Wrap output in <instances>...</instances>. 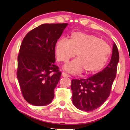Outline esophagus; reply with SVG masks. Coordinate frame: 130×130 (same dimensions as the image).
<instances>
[{"label":"esophagus","mask_w":130,"mask_h":130,"mask_svg":"<svg viewBox=\"0 0 130 130\" xmlns=\"http://www.w3.org/2000/svg\"><path fill=\"white\" fill-rule=\"evenodd\" d=\"M62 77H70V76L69 75V74L65 73V72H62Z\"/></svg>","instance_id":"1"}]
</instances>
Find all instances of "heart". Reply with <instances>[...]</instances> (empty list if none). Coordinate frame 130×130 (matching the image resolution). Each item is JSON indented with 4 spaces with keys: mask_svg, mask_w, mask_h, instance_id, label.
Returning <instances> with one entry per match:
<instances>
[{
    "mask_svg": "<svg viewBox=\"0 0 130 130\" xmlns=\"http://www.w3.org/2000/svg\"><path fill=\"white\" fill-rule=\"evenodd\" d=\"M57 60L67 62L76 55L77 59L66 64L63 68L70 73L83 70L87 74L99 71L108 59L111 48L100 38L93 34L74 32L69 40L59 39L55 47Z\"/></svg>",
    "mask_w": 130,
    "mask_h": 130,
    "instance_id": "b5f03b06",
    "label": "heart"
}]
</instances>
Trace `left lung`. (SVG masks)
Listing matches in <instances>:
<instances>
[{"instance_id":"8db88e82","label":"left lung","mask_w":130,"mask_h":130,"mask_svg":"<svg viewBox=\"0 0 130 130\" xmlns=\"http://www.w3.org/2000/svg\"><path fill=\"white\" fill-rule=\"evenodd\" d=\"M119 60V54L114 43L111 60L104 69L89 78L72 80V102L77 108L92 111L106 101L116 77Z\"/></svg>"}]
</instances>
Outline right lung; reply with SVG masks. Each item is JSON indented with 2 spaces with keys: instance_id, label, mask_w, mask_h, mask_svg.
Wrapping results in <instances>:
<instances>
[{
  "instance_id": "right-lung-1",
  "label": "right lung",
  "mask_w": 130,
  "mask_h": 130,
  "mask_svg": "<svg viewBox=\"0 0 130 130\" xmlns=\"http://www.w3.org/2000/svg\"><path fill=\"white\" fill-rule=\"evenodd\" d=\"M68 23L43 24L24 37L18 56L17 72L25 99L36 106L52 102L61 72L54 64L55 47Z\"/></svg>"
}]
</instances>
